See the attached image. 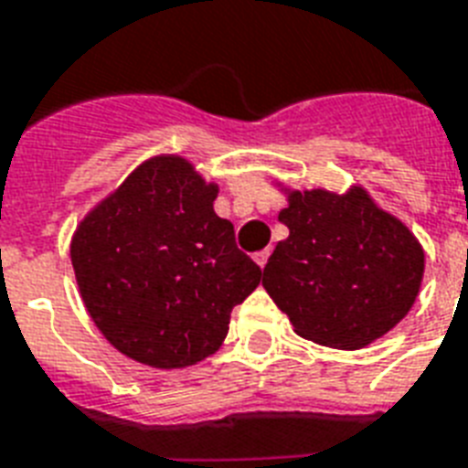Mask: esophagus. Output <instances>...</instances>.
<instances>
[{"instance_id": "obj_1", "label": "esophagus", "mask_w": 468, "mask_h": 468, "mask_svg": "<svg viewBox=\"0 0 468 468\" xmlns=\"http://www.w3.org/2000/svg\"><path fill=\"white\" fill-rule=\"evenodd\" d=\"M270 255H271L270 248L260 250V252H255V262L260 264V267H264V264H267V260H270Z\"/></svg>"}]
</instances>
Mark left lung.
<instances>
[{"mask_svg": "<svg viewBox=\"0 0 468 468\" xmlns=\"http://www.w3.org/2000/svg\"><path fill=\"white\" fill-rule=\"evenodd\" d=\"M279 220L289 238L264 264L262 284L301 337L359 349L406 318L425 255L367 191H293Z\"/></svg>", "mask_w": 468, "mask_h": 468, "instance_id": "left-lung-1", "label": "left lung"}]
</instances>
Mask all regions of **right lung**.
Wrapping results in <instances>:
<instances>
[{
  "label": "right lung",
  "instance_id": "obj_1",
  "mask_svg": "<svg viewBox=\"0 0 468 468\" xmlns=\"http://www.w3.org/2000/svg\"><path fill=\"white\" fill-rule=\"evenodd\" d=\"M216 194L186 160L155 157L77 228L69 252L84 306L135 362L176 369L213 355L262 279L213 211Z\"/></svg>",
  "mask_w": 468,
  "mask_h": 468
}]
</instances>
